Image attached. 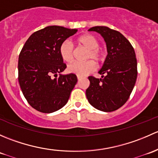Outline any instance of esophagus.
I'll return each instance as SVG.
<instances>
[{
    "mask_svg": "<svg viewBox=\"0 0 158 158\" xmlns=\"http://www.w3.org/2000/svg\"><path fill=\"white\" fill-rule=\"evenodd\" d=\"M77 79H78V80H80V79H82V77H81V76H77Z\"/></svg>",
    "mask_w": 158,
    "mask_h": 158,
    "instance_id": "obj_1",
    "label": "esophagus"
}]
</instances>
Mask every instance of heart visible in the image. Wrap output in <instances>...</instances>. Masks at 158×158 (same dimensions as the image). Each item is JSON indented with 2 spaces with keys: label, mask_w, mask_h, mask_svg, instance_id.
<instances>
[{
  "label": "heart",
  "mask_w": 158,
  "mask_h": 158,
  "mask_svg": "<svg viewBox=\"0 0 158 158\" xmlns=\"http://www.w3.org/2000/svg\"><path fill=\"white\" fill-rule=\"evenodd\" d=\"M79 45L88 49L85 54V60H93L96 63H100L103 60V52L99 48V42L92 34H84L76 40ZM59 53L62 60L66 63H71L74 59L75 50L73 44L66 40L62 43L59 48ZM95 69V64L92 60L85 62H74L68 66L67 70L79 76H84L89 74Z\"/></svg>",
  "instance_id": "1"
}]
</instances>
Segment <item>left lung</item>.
<instances>
[{
    "mask_svg": "<svg viewBox=\"0 0 158 158\" xmlns=\"http://www.w3.org/2000/svg\"><path fill=\"white\" fill-rule=\"evenodd\" d=\"M89 30L103 36L108 55L98 72L102 79L89 76L90 85L85 91L87 99L100 111H115L128 101L136 82L138 69L135 49L117 30L103 26L93 27Z\"/></svg>",
    "mask_w": 158,
    "mask_h": 158,
    "instance_id": "obj_1",
    "label": "left lung"
}]
</instances>
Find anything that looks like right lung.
Returning <instances> with one entry per match:
<instances>
[{"label": "right lung", "mask_w": 158, "mask_h": 158, "mask_svg": "<svg viewBox=\"0 0 158 158\" xmlns=\"http://www.w3.org/2000/svg\"><path fill=\"white\" fill-rule=\"evenodd\" d=\"M76 32L63 27H47L34 32L20 51L19 84L28 103L40 112L51 113L63 108L77 82L75 74H60L66 65L59 53L60 44Z\"/></svg>", "instance_id": "add662e5"}]
</instances>
